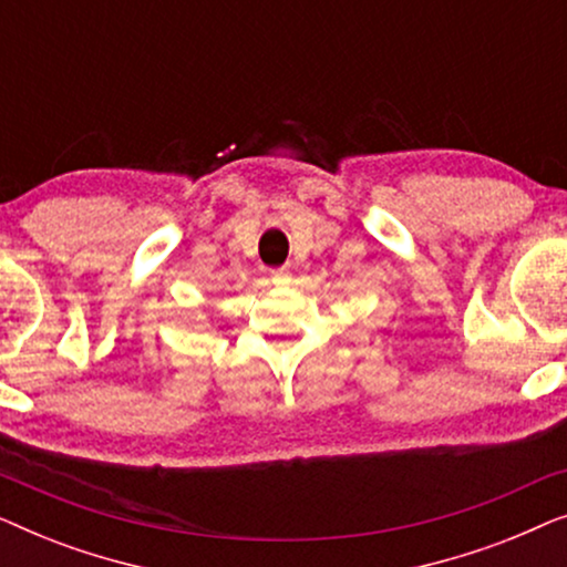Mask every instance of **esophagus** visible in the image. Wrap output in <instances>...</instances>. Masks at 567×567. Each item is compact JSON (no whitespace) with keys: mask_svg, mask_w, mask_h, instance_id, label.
<instances>
[{"mask_svg":"<svg viewBox=\"0 0 567 567\" xmlns=\"http://www.w3.org/2000/svg\"><path fill=\"white\" fill-rule=\"evenodd\" d=\"M289 268H276V270H270V281H274L276 286H284L286 281H289Z\"/></svg>","mask_w":567,"mask_h":567,"instance_id":"obj_1","label":"esophagus"}]
</instances>
